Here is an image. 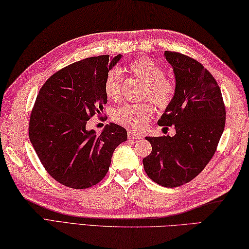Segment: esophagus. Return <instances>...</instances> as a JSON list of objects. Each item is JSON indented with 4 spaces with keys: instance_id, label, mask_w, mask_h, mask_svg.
Masks as SVG:
<instances>
[{
    "instance_id": "34e87169",
    "label": "esophagus",
    "mask_w": 249,
    "mask_h": 249,
    "mask_svg": "<svg viewBox=\"0 0 249 249\" xmlns=\"http://www.w3.org/2000/svg\"><path fill=\"white\" fill-rule=\"evenodd\" d=\"M142 136L140 134H135L133 132H128V138L129 139H140Z\"/></svg>"
}]
</instances>
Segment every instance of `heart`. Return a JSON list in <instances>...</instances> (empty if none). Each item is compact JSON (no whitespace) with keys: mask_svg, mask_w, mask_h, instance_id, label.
I'll list each match as a JSON object with an SVG mask.
<instances>
[{"mask_svg":"<svg viewBox=\"0 0 249 249\" xmlns=\"http://www.w3.org/2000/svg\"><path fill=\"white\" fill-rule=\"evenodd\" d=\"M126 73L142 81V97L149 98L159 107H169L176 94L175 81L164 75L160 64L148 56H140L129 62L120 71H111L105 80V93L110 100H117L121 94L122 76ZM155 115V107L150 102L128 103L116 109L113 120L132 130L142 129Z\"/></svg>","mask_w":249,"mask_h":249,"instance_id":"b5f03b06","label":"heart"}]
</instances>
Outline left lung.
Wrapping results in <instances>:
<instances>
[{
  "label": "left lung",
  "mask_w": 249,
  "mask_h": 249,
  "mask_svg": "<svg viewBox=\"0 0 249 249\" xmlns=\"http://www.w3.org/2000/svg\"><path fill=\"white\" fill-rule=\"evenodd\" d=\"M176 81L174 100L158 122L174 125L173 137H146L152 150L143 158L147 175L164 187L191 182L209 163L225 126V106L213 76L193 57L165 51Z\"/></svg>",
  "instance_id": "1"
}]
</instances>
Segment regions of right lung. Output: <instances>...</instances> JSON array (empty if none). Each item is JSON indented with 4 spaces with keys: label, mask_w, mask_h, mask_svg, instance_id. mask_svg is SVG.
Returning a JSON list of instances; mask_svg holds the SVG:
<instances>
[{
    "label": "right lung",
    "mask_w": 249,
    "mask_h": 249,
    "mask_svg": "<svg viewBox=\"0 0 249 249\" xmlns=\"http://www.w3.org/2000/svg\"><path fill=\"white\" fill-rule=\"evenodd\" d=\"M121 54L85 58L56 71L40 89L29 120V138L48 173L64 186L85 189L107 175L113 151L127 132L110 123L100 135L87 122L100 115L105 80Z\"/></svg>",
    "instance_id": "add662e5"
}]
</instances>
